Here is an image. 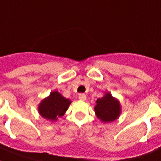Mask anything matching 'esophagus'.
<instances>
[{"instance_id":"1","label":"esophagus","mask_w":161,"mask_h":161,"mask_svg":"<svg viewBox=\"0 0 161 161\" xmlns=\"http://www.w3.org/2000/svg\"><path fill=\"white\" fill-rule=\"evenodd\" d=\"M78 98H79L80 100L85 101L86 100V95L84 94V93H80L79 96H78Z\"/></svg>"}]
</instances>
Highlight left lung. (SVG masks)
Wrapping results in <instances>:
<instances>
[{
  "label": "left lung",
  "mask_w": 161,
  "mask_h": 161,
  "mask_svg": "<svg viewBox=\"0 0 161 161\" xmlns=\"http://www.w3.org/2000/svg\"><path fill=\"white\" fill-rule=\"evenodd\" d=\"M94 107L97 117L104 123H110L116 120L121 114V105L119 100L114 97L109 92L96 101Z\"/></svg>",
  "instance_id": "8db88e82"
}]
</instances>
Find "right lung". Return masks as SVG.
Segmentation results:
<instances>
[{
    "label": "right lung",
    "mask_w": 161,
    "mask_h": 161,
    "mask_svg": "<svg viewBox=\"0 0 161 161\" xmlns=\"http://www.w3.org/2000/svg\"><path fill=\"white\" fill-rule=\"evenodd\" d=\"M71 103L69 99L64 97L57 91H54L38 105V113L44 119L54 122L64 115Z\"/></svg>",
    "instance_id": "obj_1"
}]
</instances>
